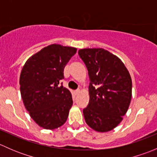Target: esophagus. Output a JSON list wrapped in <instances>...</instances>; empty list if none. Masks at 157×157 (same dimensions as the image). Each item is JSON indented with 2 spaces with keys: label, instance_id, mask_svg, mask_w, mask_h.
<instances>
[{
  "label": "esophagus",
  "instance_id": "obj_1",
  "mask_svg": "<svg viewBox=\"0 0 157 157\" xmlns=\"http://www.w3.org/2000/svg\"><path fill=\"white\" fill-rule=\"evenodd\" d=\"M80 93V90H75V94H76V95H78Z\"/></svg>",
  "mask_w": 157,
  "mask_h": 157
}]
</instances>
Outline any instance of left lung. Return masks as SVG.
I'll return each mask as SVG.
<instances>
[{
    "instance_id": "8db88e82",
    "label": "left lung",
    "mask_w": 157,
    "mask_h": 157,
    "mask_svg": "<svg viewBox=\"0 0 157 157\" xmlns=\"http://www.w3.org/2000/svg\"><path fill=\"white\" fill-rule=\"evenodd\" d=\"M88 70L90 102L83 109L86 124L98 132H108L123 120L132 96L129 71L116 55L103 48L78 51Z\"/></svg>"
}]
</instances>
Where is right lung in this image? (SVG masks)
<instances>
[{"label":"right lung","instance_id":"right-lung-1","mask_svg":"<svg viewBox=\"0 0 157 157\" xmlns=\"http://www.w3.org/2000/svg\"><path fill=\"white\" fill-rule=\"evenodd\" d=\"M77 52L74 47L52 44L26 61L20 77V93L25 108L33 121L47 130L66 122L73 105L72 95L59 81L64 69Z\"/></svg>","mask_w":157,"mask_h":157}]
</instances>
